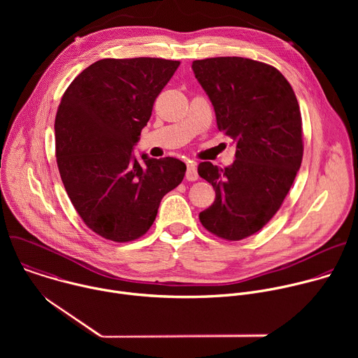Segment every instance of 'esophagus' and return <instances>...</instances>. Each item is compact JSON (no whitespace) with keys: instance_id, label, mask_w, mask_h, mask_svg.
Here are the masks:
<instances>
[{"instance_id":"34e87169","label":"esophagus","mask_w":358,"mask_h":358,"mask_svg":"<svg viewBox=\"0 0 358 358\" xmlns=\"http://www.w3.org/2000/svg\"><path fill=\"white\" fill-rule=\"evenodd\" d=\"M185 177L188 181H196L198 180V173H196V164L194 162H189L187 166V173Z\"/></svg>"}]
</instances>
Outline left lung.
Returning <instances> with one entry per match:
<instances>
[{
    "instance_id": "8db88e82",
    "label": "left lung",
    "mask_w": 358,
    "mask_h": 358,
    "mask_svg": "<svg viewBox=\"0 0 358 358\" xmlns=\"http://www.w3.org/2000/svg\"><path fill=\"white\" fill-rule=\"evenodd\" d=\"M192 71L211 100L218 129L236 144L232 166H198L199 177L215 189L199 221L222 239L239 241L272 220L300 169L299 103L286 78L258 61L208 58L194 61Z\"/></svg>"
}]
</instances>
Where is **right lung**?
I'll return each instance as SVG.
<instances>
[{"instance_id": "right-lung-1", "label": "right lung", "mask_w": 358, "mask_h": 358, "mask_svg": "<svg viewBox=\"0 0 358 358\" xmlns=\"http://www.w3.org/2000/svg\"><path fill=\"white\" fill-rule=\"evenodd\" d=\"M178 65L160 58L101 59L62 96L55 119L59 174L79 217L109 241L144 235L163 196L184 178L187 166L178 159L133 155Z\"/></svg>"}]
</instances>
